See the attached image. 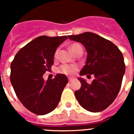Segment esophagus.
Instances as JSON below:
<instances>
[{"instance_id":"34e87169","label":"esophagus","mask_w":134,"mask_h":134,"mask_svg":"<svg viewBox=\"0 0 134 134\" xmlns=\"http://www.w3.org/2000/svg\"><path fill=\"white\" fill-rule=\"evenodd\" d=\"M72 80H73V79H72V78H68V81H69V82L72 81Z\"/></svg>"}]
</instances>
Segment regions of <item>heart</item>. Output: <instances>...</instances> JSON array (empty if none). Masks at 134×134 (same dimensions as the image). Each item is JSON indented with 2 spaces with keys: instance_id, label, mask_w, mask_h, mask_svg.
<instances>
[{
  "instance_id": "obj_1",
  "label": "heart",
  "mask_w": 134,
  "mask_h": 134,
  "mask_svg": "<svg viewBox=\"0 0 134 134\" xmlns=\"http://www.w3.org/2000/svg\"><path fill=\"white\" fill-rule=\"evenodd\" d=\"M70 49L74 54H76L80 49H82V46L79 43H74L70 45ZM58 53V49H57L55 52V54H54V57L55 58L57 57ZM78 69H79V67L76 65L63 64L62 65L60 68H58V72L60 73H63V74H66V75L71 76L73 75L78 70Z\"/></svg>"
}]
</instances>
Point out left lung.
Listing matches in <instances>:
<instances>
[{
    "label": "left lung",
    "instance_id": "1",
    "mask_svg": "<svg viewBox=\"0 0 134 134\" xmlns=\"http://www.w3.org/2000/svg\"><path fill=\"white\" fill-rule=\"evenodd\" d=\"M68 37L82 43L87 52L80 75L94 76L90 85L79 78L81 87L74 92L76 98L87 111H103L114 101L121 86L125 70L122 53L111 41L94 33L85 32Z\"/></svg>",
    "mask_w": 134,
    "mask_h": 134
}]
</instances>
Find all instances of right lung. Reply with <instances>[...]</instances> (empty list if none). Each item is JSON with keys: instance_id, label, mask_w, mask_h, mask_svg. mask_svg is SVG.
<instances>
[{"instance_id": "right-lung-1", "label": "right lung", "mask_w": 134, "mask_h": 134, "mask_svg": "<svg viewBox=\"0 0 134 134\" xmlns=\"http://www.w3.org/2000/svg\"><path fill=\"white\" fill-rule=\"evenodd\" d=\"M66 39V35L38 37L21 48L10 64V80L15 94L23 106L35 114L43 115L55 109L68 83L62 74L46 82L43 79L54 64L57 48Z\"/></svg>"}]
</instances>
